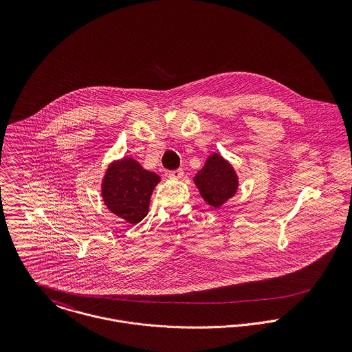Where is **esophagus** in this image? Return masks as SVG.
<instances>
[{"label":"esophagus","mask_w":352,"mask_h":352,"mask_svg":"<svg viewBox=\"0 0 352 352\" xmlns=\"http://www.w3.org/2000/svg\"><path fill=\"white\" fill-rule=\"evenodd\" d=\"M168 176H169V179H175V180H177V179H182V177L184 176V172H183V169L170 170V172L168 173Z\"/></svg>","instance_id":"esophagus-1"}]
</instances>
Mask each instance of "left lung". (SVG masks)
Returning a JSON list of instances; mask_svg holds the SVG:
<instances>
[{
  "label": "left lung",
  "mask_w": 352,
  "mask_h": 352,
  "mask_svg": "<svg viewBox=\"0 0 352 352\" xmlns=\"http://www.w3.org/2000/svg\"><path fill=\"white\" fill-rule=\"evenodd\" d=\"M194 183L206 203L219 208L237 192L239 176L229 161L221 154L212 153L194 177Z\"/></svg>",
  "instance_id": "1"
}]
</instances>
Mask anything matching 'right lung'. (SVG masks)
I'll use <instances>...</instances> for the list:
<instances>
[{
	"mask_svg": "<svg viewBox=\"0 0 352 352\" xmlns=\"http://www.w3.org/2000/svg\"><path fill=\"white\" fill-rule=\"evenodd\" d=\"M161 177L142 168L134 158L124 157L108 165L101 183L107 208L130 223L141 222L149 211L151 197Z\"/></svg>",
	"mask_w": 352,
	"mask_h": 352,
	"instance_id": "right-lung-1",
	"label": "right lung"
}]
</instances>
